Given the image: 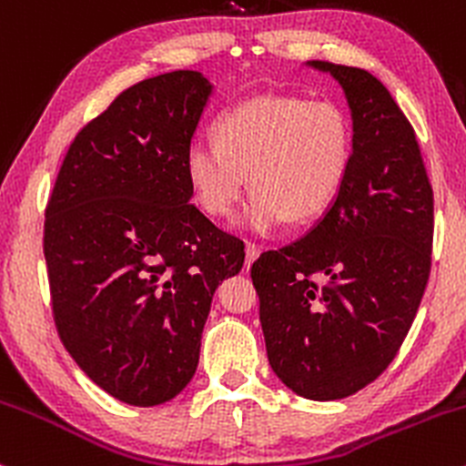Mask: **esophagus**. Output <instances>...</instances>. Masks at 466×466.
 I'll use <instances>...</instances> for the list:
<instances>
[{
    "label": "esophagus",
    "instance_id": "obj_1",
    "mask_svg": "<svg viewBox=\"0 0 466 466\" xmlns=\"http://www.w3.org/2000/svg\"><path fill=\"white\" fill-rule=\"evenodd\" d=\"M258 256H260L258 245H254V243L245 245V267H248V269L251 267V263H254V260L258 258Z\"/></svg>",
    "mask_w": 466,
    "mask_h": 466
}]
</instances>
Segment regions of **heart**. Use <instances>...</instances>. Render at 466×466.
I'll list each match as a JSON object with an SVG mask.
<instances>
[{"mask_svg": "<svg viewBox=\"0 0 466 466\" xmlns=\"http://www.w3.org/2000/svg\"><path fill=\"white\" fill-rule=\"evenodd\" d=\"M352 157V129L329 100L265 94L229 106L215 122V140H195L186 151V179L197 206L229 217L251 190L237 226L269 234L289 218L319 217L344 186Z\"/></svg>", "mask_w": 466, "mask_h": 466, "instance_id": "1", "label": "heart"}]
</instances>
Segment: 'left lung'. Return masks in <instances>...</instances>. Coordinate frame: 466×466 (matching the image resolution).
<instances>
[{
	"label": "left lung",
	"instance_id": "1",
	"mask_svg": "<svg viewBox=\"0 0 466 466\" xmlns=\"http://www.w3.org/2000/svg\"><path fill=\"white\" fill-rule=\"evenodd\" d=\"M330 74L350 109L352 157L324 217L251 265L267 357L298 397L337 400L379 377L408 335L431 265L434 192L416 133L379 78Z\"/></svg>",
	"mask_w": 466,
	"mask_h": 466
}]
</instances>
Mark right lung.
<instances>
[{
    "mask_svg": "<svg viewBox=\"0 0 466 466\" xmlns=\"http://www.w3.org/2000/svg\"><path fill=\"white\" fill-rule=\"evenodd\" d=\"M212 94L195 69L133 85L78 133L47 201L63 346L96 386L137 408L188 386L212 296L245 260L243 243L190 203L186 151Z\"/></svg>",
    "mask_w": 466,
    "mask_h": 466,
    "instance_id": "right-lung-1",
    "label": "right lung"
}]
</instances>
